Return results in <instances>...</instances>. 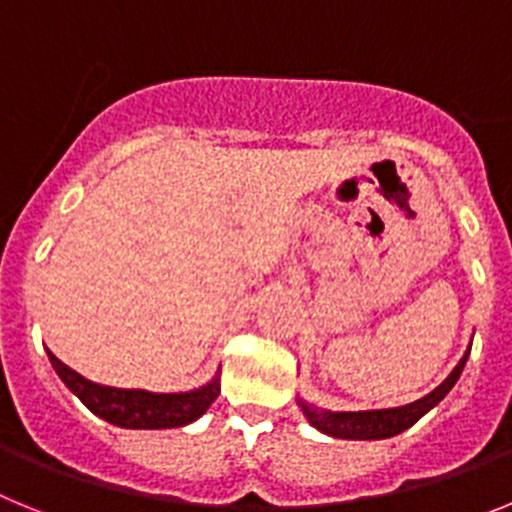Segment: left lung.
I'll use <instances>...</instances> for the list:
<instances>
[{"label":"left lung","instance_id":"obj_1","mask_svg":"<svg viewBox=\"0 0 512 512\" xmlns=\"http://www.w3.org/2000/svg\"><path fill=\"white\" fill-rule=\"evenodd\" d=\"M466 358H469V350H466V355L459 361V366L453 368L451 376H448L441 386H435L430 394H425V397L417 399V402L404 404V407H394V410L330 412L319 410V407L304 402V399H299V407L304 410L306 420H309L314 428L332 435V438H345V441H381V438H391V435H399L402 430L412 428L425 412L433 410L435 404L441 402L448 391L453 389V384L459 381L461 371H464L466 366Z\"/></svg>","mask_w":512,"mask_h":512}]
</instances>
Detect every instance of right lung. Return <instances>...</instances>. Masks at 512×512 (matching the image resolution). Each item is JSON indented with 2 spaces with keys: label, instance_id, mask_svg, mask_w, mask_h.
<instances>
[{
  "label": "right lung",
  "instance_id": "obj_1",
  "mask_svg": "<svg viewBox=\"0 0 512 512\" xmlns=\"http://www.w3.org/2000/svg\"><path fill=\"white\" fill-rule=\"evenodd\" d=\"M48 358H51V366L59 373V379L82 399L84 407L95 412L97 417H102V420H108L110 425H118V428H182V425L198 420L216 402L221 391L219 376L208 381L206 386H201V389L182 391V394H154V391L144 389H115V386H102L90 379H84L82 373L71 371L51 350H48Z\"/></svg>",
  "mask_w": 512,
  "mask_h": 512
}]
</instances>
